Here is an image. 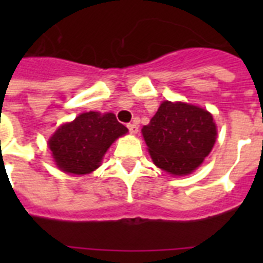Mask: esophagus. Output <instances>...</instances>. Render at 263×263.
<instances>
[{"label":"esophagus","instance_id":"esophagus-1","mask_svg":"<svg viewBox=\"0 0 263 263\" xmlns=\"http://www.w3.org/2000/svg\"><path fill=\"white\" fill-rule=\"evenodd\" d=\"M127 129H129L130 134H137V132H138V126L136 124H129L127 125Z\"/></svg>","mask_w":263,"mask_h":263}]
</instances>
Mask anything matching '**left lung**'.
Returning a JSON list of instances; mask_svg holds the SVG:
<instances>
[{
	"label": "left lung",
	"mask_w": 263,
	"mask_h": 263,
	"mask_svg": "<svg viewBox=\"0 0 263 263\" xmlns=\"http://www.w3.org/2000/svg\"><path fill=\"white\" fill-rule=\"evenodd\" d=\"M142 134L155 166L183 176L203 163L215 145L217 129L205 109L163 101Z\"/></svg>",
	"instance_id": "1"
}]
</instances>
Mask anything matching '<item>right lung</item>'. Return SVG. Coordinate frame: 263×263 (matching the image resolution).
Wrapping results in <instances>:
<instances>
[{
    "label": "right lung",
    "mask_w": 263,
    "mask_h": 263,
    "mask_svg": "<svg viewBox=\"0 0 263 263\" xmlns=\"http://www.w3.org/2000/svg\"><path fill=\"white\" fill-rule=\"evenodd\" d=\"M127 133L113 113H81L64 124L48 139L57 166L73 175H85L101 164L106 150L116 139Z\"/></svg>",
    "instance_id": "1"
}]
</instances>
